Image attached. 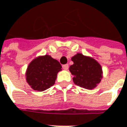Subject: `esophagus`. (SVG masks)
I'll use <instances>...</instances> for the list:
<instances>
[{
    "mask_svg": "<svg viewBox=\"0 0 127 127\" xmlns=\"http://www.w3.org/2000/svg\"><path fill=\"white\" fill-rule=\"evenodd\" d=\"M63 69H64V70H67L68 68H69V65H68L67 64H63Z\"/></svg>",
    "mask_w": 127,
    "mask_h": 127,
    "instance_id": "esophagus-1",
    "label": "esophagus"
}]
</instances>
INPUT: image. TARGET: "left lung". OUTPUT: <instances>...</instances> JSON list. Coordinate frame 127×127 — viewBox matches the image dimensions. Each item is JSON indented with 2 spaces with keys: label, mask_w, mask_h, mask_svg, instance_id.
Here are the masks:
<instances>
[{
  "label": "left lung",
  "mask_w": 127,
  "mask_h": 127,
  "mask_svg": "<svg viewBox=\"0 0 127 127\" xmlns=\"http://www.w3.org/2000/svg\"><path fill=\"white\" fill-rule=\"evenodd\" d=\"M74 64L69 67V71L76 85L86 89L95 88L103 78V70L98 61L81 53H77L72 58Z\"/></svg>",
  "instance_id": "8db88e82"
}]
</instances>
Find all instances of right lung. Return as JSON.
I'll return each mask as SVG.
<instances>
[{"label": "right lung", "mask_w": 127, "mask_h": 127, "mask_svg": "<svg viewBox=\"0 0 127 127\" xmlns=\"http://www.w3.org/2000/svg\"><path fill=\"white\" fill-rule=\"evenodd\" d=\"M61 68L59 62L50 55L38 56L29 64L26 81L33 90L43 91L54 85Z\"/></svg>", "instance_id": "add662e5"}]
</instances>
